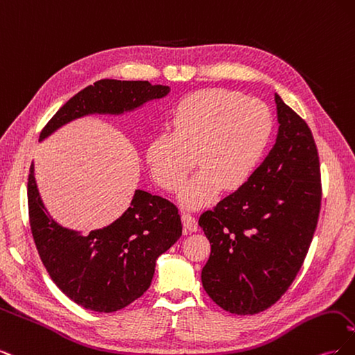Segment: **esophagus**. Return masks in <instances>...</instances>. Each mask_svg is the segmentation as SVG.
<instances>
[{
  "label": "esophagus",
  "mask_w": 355,
  "mask_h": 355,
  "mask_svg": "<svg viewBox=\"0 0 355 355\" xmlns=\"http://www.w3.org/2000/svg\"><path fill=\"white\" fill-rule=\"evenodd\" d=\"M182 223H184V228L187 232H197V230H198L197 219L194 216H191V214H188V213L182 214Z\"/></svg>",
  "instance_id": "esophagus-1"
}]
</instances>
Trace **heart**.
Segmentation results:
<instances>
[{"mask_svg": "<svg viewBox=\"0 0 355 355\" xmlns=\"http://www.w3.org/2000/svg\"><path fill=\"white\" fill-rule=\"evenodd\" d=\"M171 125L173 132H161L148 144L149 171L161 188L176 191L197 161L201 170L188 180L179 200L188 209H200L216 200L222 188L235 191L250 179L274 123L261 101L204 89L178 103Z\"/></svg>", "mask_w": 355, "mask_h": 355, "instance_id": "heart-1", "label": "heart"}]
</instances>
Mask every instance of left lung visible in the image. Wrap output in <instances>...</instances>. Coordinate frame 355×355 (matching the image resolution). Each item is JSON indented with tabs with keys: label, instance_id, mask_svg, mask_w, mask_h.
<instances>
[{
	"label": "left lung",
	"instance_id": "1",
	"mask_svg": "<svg viewBox=\"0 0 355 355\" xmlns=\"http://www.w3.org/2000/svg\"><path fill=\"white\" fill-rule=\"evenodd\" d=\"M275 105L280 125L270 154L241 188L198 219L211 247L202 287L231 314H257L286 293L318 220L321 179L313 133L277 93Z\"/></svg>",
	"mask_w": 355,
	"mask_h": 355
}]
</instances>
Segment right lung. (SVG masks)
Listing matches in <instances>:
<instances>
[{
  "mask_svg": "<svg viewBox=\"0 0 355 355\" xmlns=\"http://www.w3.org/2000/svg\"><path fill=\"white\" fill-rule=\"evenodd\" d=\"M170 93L148 81L99 80L71 98L42 128L40 142L58 128L92 114L121 115ZM32 237L49 275L75 304L96 313H115L151 286L157 259L182 235L173 202L136 189L120 218L87 235L62 227L41 200L34 163L28 178Z\"/></svg>",
  "mask_w": 355,
  "mask_h": 355,
  "instance_id": "obj_1",
  "label": "right lung"
}]
</instances>
